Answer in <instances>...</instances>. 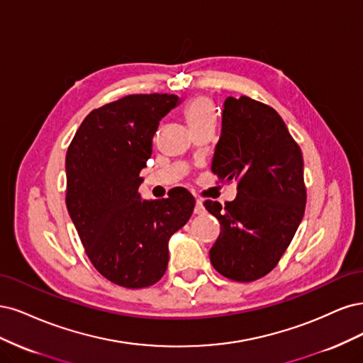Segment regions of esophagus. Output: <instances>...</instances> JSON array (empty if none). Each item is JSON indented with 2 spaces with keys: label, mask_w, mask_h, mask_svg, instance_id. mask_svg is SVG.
Masks as SVG:
<instances>
[{
  "label": "esophagus",
  "mask_w": 363,
  "mask_h": 363,
  "mask_svg": "<svg viewBox=\"0 0 363 363\" xmlns=\"http://www.w3.org/2000/svg\"><path fill=\"white\" fill-rule=\"evenodd\" d=\"M205 213V206L202 201H196V206H194V214H203Z\"/></svg>",
  "instance_id": "1"
}]
</instances>
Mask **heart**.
<instances>
[{"label": "heart", "mask_w": 363, "mask_h": 363, "mask_svg": "<svg viewBox=\"0 0 363 363\" xmlns=\"http://www.w3.org/2000/svg\"><path fill=\"white\" fill-rule=\"evenodd\" d=\"M184 118L191 130L193 128L203 126V125H214L216 123L214 105L206 96H197L185 105Z\"/></svg>", "instance_id": "1"}]
</instances>
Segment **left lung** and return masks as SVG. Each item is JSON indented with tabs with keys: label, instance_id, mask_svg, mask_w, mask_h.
Returning <instances> with one entry per match:
<instances>
[{
	"label": "left lung",
	"instance_id": "1",
	"mask_svg": "<svg viewBox=\"0 0 363 363\" xmlns=\"http://www.w3.org/2000/svg\"><path fill=\"white\" fill-rule=\"evenodd\" d=\"M211 170L237 181L238 194L225 206L203 203L221 226L209 259L221 276L252 282L277 265L305 214L300 146L270 105L229 96Z\"/></svg>",
	"mask_w": 363,
	"mask_h": 363
}]
</instances>
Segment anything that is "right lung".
<instances>
[{"instance_id":"right-lung-1","label":"right lung","mask_w":363,"mask_h":363,"mask_svg":"<svg viewBox=\"0 0 363 363\" xmlns=\"http://www.w3.org/2000/svg\"><path fill=\"white\" fill-rule=\"evenodd\" d=\"M181 99L128 95L90 111L66 154V206L93 267L110 282L146 288L164 276L169 240L193 214L185 189L143 201L140 172L160 121Z\"/></svg>"}]
</instances>
